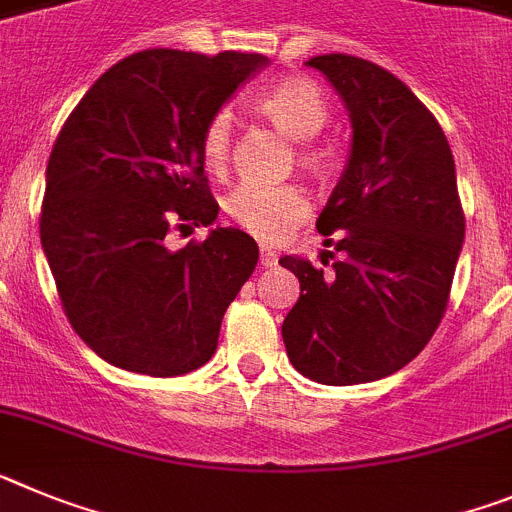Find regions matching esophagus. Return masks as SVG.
Instances as JSON below:
<instances>
[{"mask_svg":"<svg viewBox=\"0 0 512 512\" xmlns=\"http://www.w3.org/2000/svg\"><path fill=\"white\" fill-rule=\"evenodd\" d=\"M260 262L262 268H275V265H278V255H275L270 247H260Z\"/></svg>","mask_w":512,"mask_h":512,"instance_id":"34e87169","label":"esophagus"}]
</instances>
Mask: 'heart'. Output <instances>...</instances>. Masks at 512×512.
Here are the masks:
<instances>
[{
	"label": "heart",
	"instance_id": "1",
	"mask_svg": "<svg viewBox=\"0 0 512 512\" xmlns=\"http://www.w3.org/2000/svg\"><path fill=\"white\" fill-rule=\"evenodd\" d=\"M257 113L268 118L278 131L296 141L299 146V164L304 170L322 175L330 167V151L311 144L330 118L327 97L317 84L304 77H286L273 87L262 90L252 100ZM231 141H234V123L229 110H216L206 121L201 133L203 162L211 172L224 175L231 162ZM224 211L234 224L250 231L252 237L265 242H278L291 229L306 221L311 213L309 195L291 182H239L224 198Z\"/></svg>",
	"mask_w": 512,
	"mask_h": 512
}]
</instances>
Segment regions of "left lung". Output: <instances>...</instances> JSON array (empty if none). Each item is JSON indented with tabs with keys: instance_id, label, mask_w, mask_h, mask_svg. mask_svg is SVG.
<instances>
[{
	"instance_id": "obj_1",
	"label": "left lung",
	"mask_w": 512,
	"mask_h": 512,
	"mask_svg": "<svg viewBox=\"0 0 512 512\" xmlns=\"http://www.w3.org/2000/svg\"><path fill=\"white\" fill-rule=\"evenodd\" d=\"M306 64L345 100L353 149L317 219L324 244L342 260L319 270L281 257L301 283L281 332L306 379L366 384L407 366L438 330L464 242V208L446 133L402 79L348 53Z\"/></svg>"
}]
</instances>
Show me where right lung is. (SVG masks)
<instances>
[{"label":"right lung","mask_w":512,"mask_h":512,"mask_svg":"<svg viewBox=\"0 0 512 512\" xmlns=\"http://www.w3.org/2000/svg\"><path fill=\"white\" fill-rule=\"evenodd\" d=\"M265 64L262 53H131L92 84L53 144L43 252L69 324L115 368L182 376L219 345L260 257L255 239L224 226L177 252L164 239L216 221L203 126Z\"/></svg>","instance_id":"add662e5"}]
</instances>
